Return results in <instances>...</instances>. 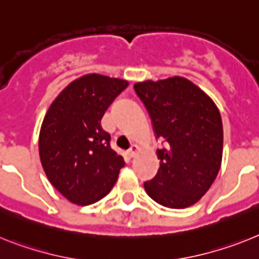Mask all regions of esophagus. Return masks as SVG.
Instances as JSON below:
<instances>
[{
	"label": "esophagus",
	"instance_id": "34e87169",
	"mask_svg": "<svg viewBox=\"0 0 259 259\" xmlns=\"http://www.w3.org/2000/svg\"><path fill=\"white\" fill-rule=\"evenodd\" d=\"M139 151V147L137 145H132V147L127 150V155H129V157H134L137 155V152Z\"/></svg>",
	"mask_w": 259,
	"mask_h": 259
}]
</instances>
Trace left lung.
Here are the masks:
<instances>
[{"label":"left lung","mask_w":259,"mask_h":259,"mask_svg":"<svg viewBox=\"0 0 259 259\" xmlns=\"http://www.w3.org/2000/svg\"><path fill=\"white\" fill-rule=\"evenodd\" d=\"M147 108L157 138L160 169L145 183L147 194L161 206L185 208L197 203L217 179L223 157V123L217 104L184 76L134 84Z\"/></svg>","instance_id":"left-lung-1"}]
</instances>
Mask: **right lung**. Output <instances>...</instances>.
Wrapping results in <instances>:
<instances>
[{"instance_id": "1", "label": "right lung", "mask_w": 259, "mask_h": 259, "mask_svg": "<svg viewBox=\"0 0 259 259\" xmlns=\"http://www.w3.org/2000/svg\"><path fill=\"white\" fill-rule=\"evenodd\" d=\"M129 82L86 74L67 84L49 107L39 134V154L49 183L71 203L87 206L116 184L122 156L102 127L107 108Z\"/></svg>"}]
</instances>
